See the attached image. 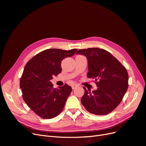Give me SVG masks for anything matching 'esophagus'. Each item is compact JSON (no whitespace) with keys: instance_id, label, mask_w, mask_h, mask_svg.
Listing matches in <instances>:
<instances>
[{"instance_id":"34e87169","label":"esophagus","mask_w":146,"mask_h":146,"mask_svg":"<svg viewBox=\"0 0 146 146\" xmlns=\"http://www.w3.org/2000/svg\"><path fill=\"white\" fill-rule=\"evenodd\" d=\"M77 86H78V85H76V84H75V85H73L72 86V90L76 89V88Z\"/></svg>"}]
</instances>
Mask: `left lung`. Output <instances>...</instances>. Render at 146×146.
<instances>
[{
    "instance_id": "1",
    "label": "left lung",
    "mask_w": 146,
    "mask_h": 146,
    "mask_svg": "<svg viewBox=\"0 0 146 146\" xmlns=\"http://www.w3.org/2000/svg\"><path fill=\"white\" fill-rule=\"evenodd\" d=\"M77 54L87 57V77L94 79L98 87L92 92L83 87L82 105L88 112L96 115L110 113L121 103L127 90V69L113 55L102 48H85L78 50Z\"/></svg>"
}]
</instances>
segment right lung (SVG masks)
<instances>
[{
    "label": "right lung",
    "mask_w": 146,
    "mask_h": 146,
    "mask_svg": "<svg viewBox=\"0 0 146 146\" xmlns=\"http://www.w3.org/2000/svg\"><path fill=\"white\" fill-rule=\"evenodd\" d=\"M77 49H46L26 64L20 79L23 98L29 107L43 119H52L63 111L72 88L67 84L56 89L50 82L61 72V61Z\"/></svg>",
    "instance_id": "obj_1"
}]
</instances>
